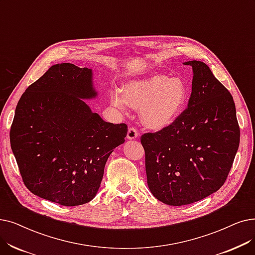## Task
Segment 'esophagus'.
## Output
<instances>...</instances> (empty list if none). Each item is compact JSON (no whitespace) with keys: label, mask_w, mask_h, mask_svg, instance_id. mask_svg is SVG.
I'll list each match as a JSON object with an SVG mask.
<instances>
[{"label":"esophagus","mask_w":255,"mask_h":255,"mask_svg":"<svg viewBox=\"0 0 255 255\" xmlns=\"http://www.w3.org/2000/svg\"><path fill=\"white\" fill-rule=\"evenodd\" d=\"M138 136V132L135 127H129L127 132V138L128 139H134Z\"/></svg>","instance_id":"esophagus-1"}]
</instances>
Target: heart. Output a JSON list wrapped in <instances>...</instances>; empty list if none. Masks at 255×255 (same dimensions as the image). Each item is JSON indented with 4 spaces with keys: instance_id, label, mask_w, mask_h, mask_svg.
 Here are the masks:
<instances>
[{
    "instance_id": "heart-1",
    "label": "heart",
    "mask_w": 255,
    "mask_h": 255,
    "mask_svg": "<svg viewBox=\"0 0 255 255\" xmlns=\"http://www.w3.org/2000/svg\"><path fill=\"white\" fill-rule=\"evenodd\" d=\"M114 104L124 109L127 104L140 109L142 123L151 129H161L169 126L183 108L187 99V88L178 78L162 75L129 83L124 95L113 93Z\"/></svg>"
}]
</instances>
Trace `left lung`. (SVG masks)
Returning a JSON list of instances; mask_svg holds the SVG:
<instances>
[{
	"label": "left lung",
	"mask_w": 255,
	"mask_h": 255,
	"mask_svg": "<svg viewBox=\"0 0 255 255\" xmlns=\"http://www.w3.org/2000/svg\"><path fill=\"white\" fill-rule=\"evenodd\" d=\"M193 68L187 107L172 124L140 136L148 186L164 204L181 206L217 192L240 145L234 98L202 61Z\"/></svg>",
	"instance_id": "1"
}]
</instances>
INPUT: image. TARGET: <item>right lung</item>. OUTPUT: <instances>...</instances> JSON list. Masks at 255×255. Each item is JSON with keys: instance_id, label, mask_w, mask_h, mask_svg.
Returning a JSON list of instances; mask_svg holds the SVG:
<instances>
[{"instance_id": "add662e5", "label": "right lung", "mask_w": 255, "mask_h": 255, "mask_svg": "<svg viewBox=\"0 0 255 255\" xmlns=\"http://www.w3.org/2000/svg\"><path fill=\"white\" fill-rule=\"evenodd\" d=\"M96 96L92 70L72 63L52 65L21 95L10 145L31 193L63 206L95 198L109 155L128 131L82 100Z\"/></svg>"}]
</instances>
